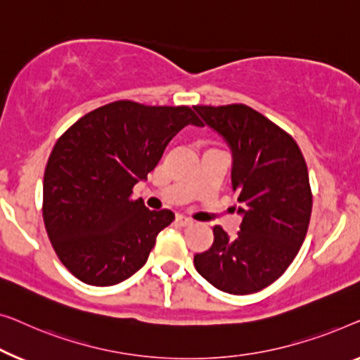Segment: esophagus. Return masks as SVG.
Listing matches in <instances>:
<instances>
[{
	"label": "esophagus",
	"instance_id": "34e87169",
	"mask_svg": "<svg viewBox=\"0 0 360 360\" xmlns=\"http://www.w3.org/2000/svg\"><path fill=\"white\" fill-rule=\"evenodd\" d=\"M176 224H178L179 226H189L194 224V221H192L191 219H187V217H184V215H178L176 217Z\"/></svg>",
	"mask_w": 360,
	"mask_h": 360
}]
</instances>
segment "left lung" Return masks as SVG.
Instances as JSON below:
<instances>
[{
  "label": "left lung",
  "instance_id": "1",
  "mask_svg": "<svg viewBox=\"0 0 360 360\" xmlns=\"http://www.w3.org/2000/svg\"><path fill=\"white\" fill-rule=\"evenodd\" d=\"M194 109L230 146L243 217L235 236L214 226V243L194 256V266L221 292H259L287 271L305 240L311 215L305 158L287 131L245 104Z\"/></svg>",
  "mask_w": 360,
  "mask_h": 360
}]
</instances>
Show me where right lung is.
Masks as SVG:
<instances>
[{
  "instance_id": "1",
  "label": "right lung",
  "mask_w": 360,
  "mask_h": 360,
  "mask_svg": "<svg viewBox=\"0 0 360 360\" xmlns=\"http://www.w3.org/2000/svg\"><path fill=\"white\" fill-rule=\"evenodd\" d=\"M186 125H202L187 105L115 101L57 140L44 174L42 214L55 252L77 279L108 287L143 267L174 214L148 210L131 189Z\"/></svg>"
}]
</instances>
